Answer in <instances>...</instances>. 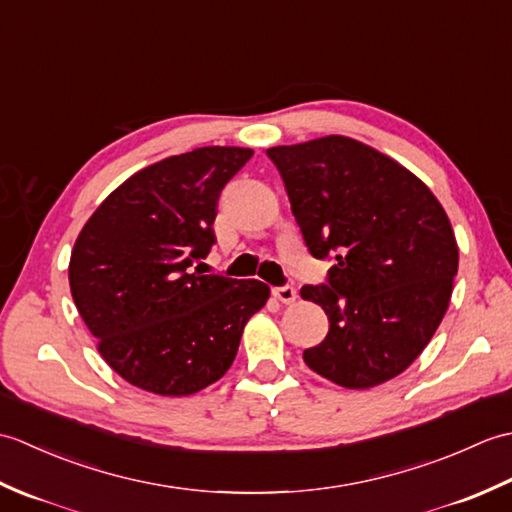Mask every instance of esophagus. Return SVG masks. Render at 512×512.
<instances>
[{"mask_svg": "<svg viewBox=\"0 0 512 512\" xmlns=\"http://www.w3.org/2000/svg\"><path fill=\"white\" fill-rule=\"evenodd\" d=\"M273 297L281 303H295L297 299V290L292 286H281V288H273Z\"/></svg>", "mask_w": 512, "mask_h": 512, "instance_id": "1", "label": "esophagus"}]
</instances>
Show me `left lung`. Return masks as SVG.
Returning a JSON list of instances; mask_svg holds the SVG:
<instances>
[{
  "instance_id": "obj_1",
  "label": "left lung",
  "mask_w": 512,
  "mask_h": 512,
  "mask_svg": "<svg viewBox=\"0 0 512 512\" xmlns=\"http://www.w3.org/2000/svg\"><path fill=\"white\" fill-rule=\"evenodd\" d=\"M310 253L334 255L328 284L301 297L328 314L303 352L319 376L369 389L416 361L449 308L458 242L436 195L378 149L347 136L270 147Z\"/></svg>"
}]
</instances>
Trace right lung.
Returning a JSON list of instances; mask_svg holds the SVG:
<instances>
[{
  "label": "right lung",
  "mask_w": 512,
  "mask_h": 512,
  "mask_svg": "<svg viewBox=\"0 0 512 512\" xmlns=\"http://www.w3.org/2000/svg\"><path fill=\"white\" fill-rule=\"evenodd\" d=\"M253 156L200 147L136 171L101 202L70 255V290L103 361L129 385L189 396L233 365L244 325L266 306L257 279L202 275L224 184Z\"/></svg>",
  "instance_id": "1"
}]
</instances>
